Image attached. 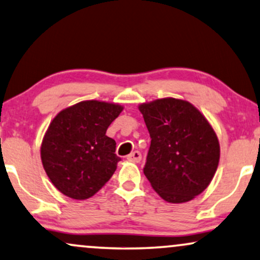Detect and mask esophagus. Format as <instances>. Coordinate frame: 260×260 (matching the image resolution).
<instances>
[{"mask_svg": "<svg viewBox=\"0 0 260 260\" xmlns=\"http://www.w3.org/2000/svg\"><path fill=\"white\" fill-rule=\"evenodd\" d=\"M141 159H142V154H141L139 150H135L130 155H127V160H130L133 162H140Z\"/></svg>", "mask_w": 260, "mask_h": 260, "instance_id": "1", "label": "esophagus"}]
</instances>
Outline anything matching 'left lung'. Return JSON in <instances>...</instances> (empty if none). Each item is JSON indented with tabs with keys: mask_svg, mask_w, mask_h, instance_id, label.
I'll return each mask as SVG.
<instances>
[{
	"mask_svg": "<svg viewBox=\"0 0 260 260\" xmlns=\"http://www.w3.org/2000/svg\"><path fill=\"white\" fill-rule=\"evenodd\" d=\"M139 110L152 139L143 169L152 188L168 203L193 200L218 168L220 147L212 125L181 99H158Z\"/></svg>",
	"mask_w": 260,
	"mask_h": 260,
	"instance_id": "1",
	"label": "left lung"
}]
</instances>
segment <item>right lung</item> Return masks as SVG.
I'll list each match as a JSON object with an SVG mask.
<instances>
[{"label": "right lung", "mask_w": 260, "mask_h": 260, "mask_svg": "<svg viewBox=\"0 0 260 260\" xmlns=\"http://www.w3.org/2000/svg\"><path fill=\"white\" fill-rule=\"evenodd\" d=\"M123 106L81 101L60 111L50 121L41 145L44 171L60 193L85 200L114 174L120 158L115 141L106 135Z\"/></svg>", "instance_id": "add662e5"}]
</instances>
